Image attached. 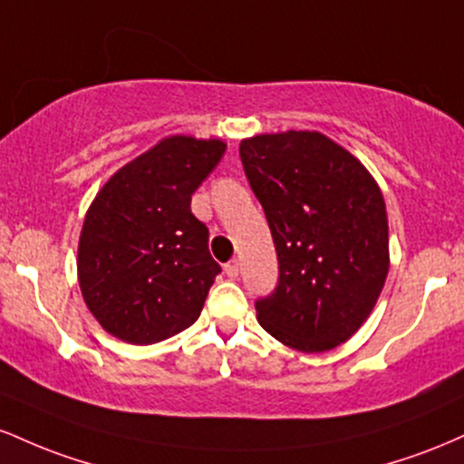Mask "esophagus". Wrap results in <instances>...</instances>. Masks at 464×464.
I'll list each match as a JSON object with an SVG mask.
<instances>
[{"mask_svg": "<svg viewBox=\"0 0 464 464\" xmlns=\"http://www.w3.org/2000/svg\"><path fill=\"white\" fill-rule=\"evenodd\" d=\"M225 273H227L228 279H237V276H239V262H237V259H231V262L225 266Z\"/></svg>", "mask_w": 464, "mask_h": 464, "instance_id": "esophagus-1", "label": "esophagus"}]
</instances>
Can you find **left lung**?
<instances>
[{
  "mask_svg": "<svg viewBox=\"0 0 464 464\" xmlns=\"http://www.w3.org/2000/svg\"><path fill=\"white\" fill-rule=\"evenodd\" d=\"M239 159L279 259L276 287L255 301L259 324L303 353L338 347L384 287V196L364 165L321 132L250 137Z\"/></svg>",
  "mask_w": 464,
  "mask_h": 464,
  "instance_id": "8db88e82",
  "label": "left lung"
}]
</instances>
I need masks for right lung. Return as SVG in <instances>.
<instances>
[{"mask_svg": "<svg viewBox=\"0 0 464 464\" xmlns=\"http://www.w3.org/2000/svg\"><path fill=\"white\" fill-rule=\"evenodd\" d=\"M220 140L174 135L115 172L84 218L78 281L109 334L152 344L196 323L220 264L191 194L220 163Z\"/></svg>", "mask_w": 464, "mask_h": 464, "instance_id": "obj_1", "label": "right lung"}]
</instances>
